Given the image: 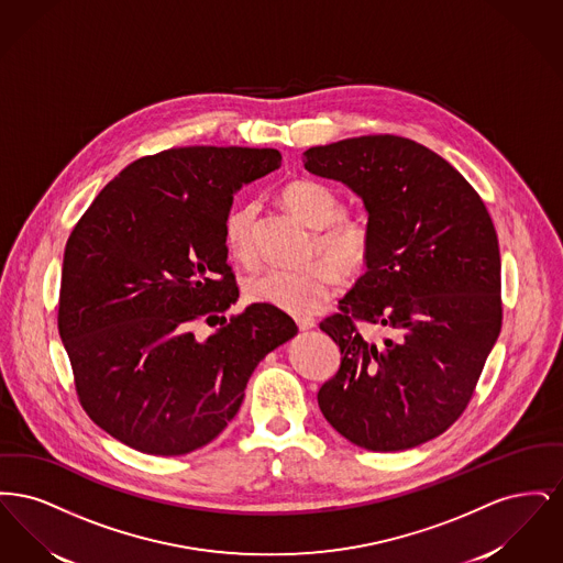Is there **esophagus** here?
<instances>
[{
	"mask_svg": "<svg viewBox=\"0 0 563 563\" xmlns=\"http://www.w3.org/2000/svg\"><path fill=\"white\" fill-rule=\"evenodd\" d=\"M295 322H297V327H299L301 331H308V329H314V327H317V321H314L312 317H295Z\"/></svg>",
	"mask_w": 563,
	"mask_h": 563,
	"instance_id": "esophagus-1",
	"label": "esophagus"
}]
</instances>
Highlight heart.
<instances>
[{
  "instance_id": "1",
  "label": "heart",
  "mask_w": 563,
  "mask_h": 563,
  "mask_svg": "<svg viewBox=\"0 0 563 563\" xmlns=\"http://www.w3.org/2000/svg\"><path fill=\"white\" fill-rule=\"evenodd\" d=\"M285 205L306 225L319 230L314 249L327 257L310 260L294 268H266L246 278L244 295L253 303L272 306L291 314L314 312L340 280V269L354 274L372 251V232L365 221L340 217L342 200L317 181H294L283 191ZM255 202H244L225 214L223 242L232 257L249 264L253 249Z\"/></svg>"
}]
</instances>
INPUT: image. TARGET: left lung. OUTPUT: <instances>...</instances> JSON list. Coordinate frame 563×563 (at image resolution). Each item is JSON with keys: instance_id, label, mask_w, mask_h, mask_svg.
Instances as JSON below:
<instances>
[{"instance_id": "1", "label": "left lung", "mask_w": 563, "mask_h": 563, "mask_svg": "<svg viewBox=\"0 0 563 563\" xmlns=\"http://www.w3.org/2000/svg\"><path fill=\"white\" fill-rule=\"evenodd\" d=\"M308 173L352 189L367 211V272L321 322L342 352L322 384L327 422L369 452L409 450L471 401L500 324V249L479 194L429 147L367 134L303 152ZM384 325V345L355 321Z\"/></svg>"}]
</instances>
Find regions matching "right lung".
Instances as JSON below:
<instances>
[{"instance_id":"obj_1","label":"right lung","mask_w":563,"mask_h":563,"mask_svg":"<svg viewBox=\"0 0 563 563\" xmlns=\"http://www.w3.org/2000/svg\"><path fill=\"white\" fill-rule=\"evenodd\" d=\"M269 147L189 145L139 158L74 228L58 333L90 420L143 454H189L239 413L260 361L297 335L251 303L207 340L191 324L239 299L223 221L234 194L280 166ZM219 319V317H217Z\"/></svg>"}]
</instances>
